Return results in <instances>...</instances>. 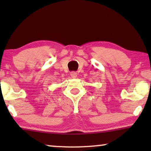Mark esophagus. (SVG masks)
Instances as JSON below:
<instances>
[{"mask_svg": "<svg viewBox=\"0 0 151 151\" xmlns=\"http://www.w3.org/2000/svg\"><path fill=\"white\" fill-rule=\"evenodd\" d=\"M71 77L72 78H76V77H77V73H76V72H75V71L71 72Z\"/></svg>", "mask_w": 151, "mask_h": 151, "instance_id": "obj_1", "label": "esophagus"}]
</instances>
